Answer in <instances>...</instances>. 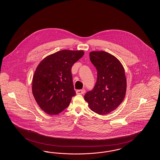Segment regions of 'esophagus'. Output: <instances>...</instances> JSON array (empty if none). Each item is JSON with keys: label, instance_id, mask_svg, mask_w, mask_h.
I'll return each instance as SVG.
<instances>
[{"label": "esophagus", "instance_id": "34e87169", "mask_svg": "<svg viewBox=\"0 0 160 160\" xmlns=\"http://www.w3.org/2000/svg\"><path fill=\"white\" fill-rule=\"evenodd\" d=\"M84 93H85L84 89H80V90H77L76 93L77 95H82Z\"/></svg>", "mask_w": 160, "mask_h": 160}]
</instances>
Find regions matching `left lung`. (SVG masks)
<instances>
[{"instance_id": "8db88e82", "label": "left lung", "mask_w": 160, "mask_h": 160, "mask_svg": "<svg viewBox=\"0 0 160 160\" xmlns=\"http://www.w3.org/2000/svg\"><path fill=\"white\" fill-rule=\"evenodd\" d=\"M89 56L97 70V80L84 98L93 112L105 115L115 110L125 98L127 80L124 68L116 57L106 52H92Z\"/></svg>"}]
</instances>
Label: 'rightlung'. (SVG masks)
I'll use <instances>...</instances> for the list:
<instances>
[{"instance_id":"obj_1","label":"right lung","mask_w":160,"mask_h":160,"mask_svg":"<svg viewBox=\"0 0 160 160\" xmlns=\"http://www.w3.org/2000/svg\"><path fill=\"white\" fill-rule=\"evenodd\" d=\"M83 54L82 50H63L46 57L38 65L33 77L32 93L47 113H60L76 95L71 68Z\"/></svg>"}]
</instances>
